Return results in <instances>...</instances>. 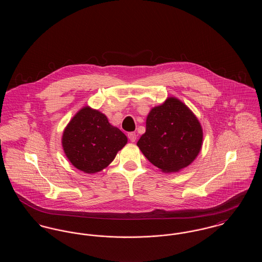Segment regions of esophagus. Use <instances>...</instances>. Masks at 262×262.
I'll list each match as a JSON object with an SVG mask.
<instances>
[{"label": "esophagus", "instance_id": "obj_1", "mask_svg": "<svg viewBox=\"0 0 262 262\" xmlns=\"http://www.w3.org/2000/svg\"><path fill=\"white\" fill-rule=\"evenodd\" d=\"M137 134L136 133H128L127 134V137L129 138V140L132 141V142H135L136 140H137Z\"/></svg>", "mask_w": 262, "mask_h": 262}]
</instances>
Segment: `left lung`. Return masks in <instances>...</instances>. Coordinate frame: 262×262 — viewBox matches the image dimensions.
<instances>
[{
	"label": "left lung",
	"instance_id": "8db88e82",
	"mask_svg": "<svg viewBox=\"0 0 262 262\" xmlns=\"http://www.w3.org/2000/svg\"><path fill=\"white\" fill-rule=\"evenodd\" d=\"M202 138V127L194 114L181 100L170 97L151 109L145 134L137 146L150 163L165 173H172L196 158Z\"/></svg>",
	"mask_w": 262,
	"mask_h": 262
}]
</instances>
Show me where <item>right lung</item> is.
<instances>
[{
  "mask_svg": "<svg viewBox=\"0 0 262 262\" xmlns=\"http://www.w3.org/2000/svg\"><path fill=\"white\" fill-rule=\"evenodd\" d=\"M127 142L125 134L108 122L98 110L83 107L63 130L62 148L76 169L93 174L115 159Z\"/></svg>",
  "mask_w": 262,
  "mask_h": 262,
  "instance_id": "obj_1",
  "label": "right lung"
}]
</instances>
